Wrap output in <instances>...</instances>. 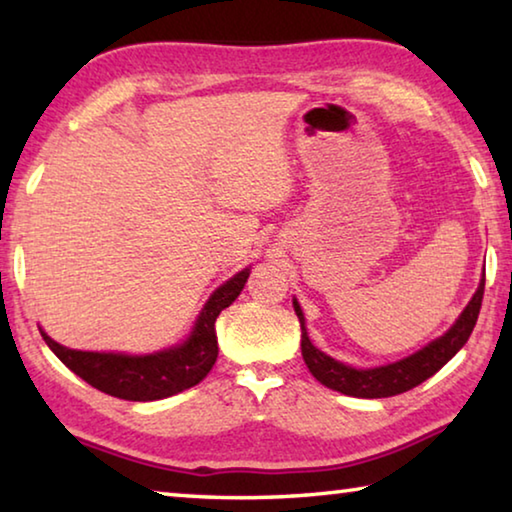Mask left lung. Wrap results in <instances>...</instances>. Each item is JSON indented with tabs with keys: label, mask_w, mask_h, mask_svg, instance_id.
I'll list each match as a JSON object with an SVG mask.
<instances>
[{
	"label": "left lung",
	"mask_w": 512,
	"mask_h": 512,
	"mask_svg": "<svg viewBox=\"0 0 512 512\" xmlns=\"http://www.w3.org/2000/svg\"><path fill=\"white\" fill-rule=\"evenodd\" d=\"M483 287H485V277L481 280L479 289H476L474 298L470 300V305L465 307L461 318L456 320V325L449 329L445 336H440V339L429 343L427 348H422L420 352L411 354V357L388 363V366H381V368H370V370L350 368L345 366V363H339L332 357H327L325 352L316 350L307 336L302 309L298 302L293 300V309H296V314L300 318V327H302V359H305L309 372L320 381V384H325L327 388L339 391L343 395L368 397V400H375V397H391V395L406 393L418 384H422L424 379L436 375V372L463 348L467 339H470L472 329L476 325V318H479V311H481Z\"/></svg>",
	"instance_id": "8db88e82"
}]
</instances>
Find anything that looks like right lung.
<instances>
[{"instance_id": "obj_1", "label": "right lung", "mask_w": 512, "mask_h": 512, "mask_svg": "<svg viewBox=\"0 0 512 512\" xmlns=\"http://www.w3.org/2000/svg\"><path fill=\"white\" fill-rule=\"evenodd\" d=\"M248 275V268H244L212 293L196 320L192 336L178 348L146 354V357H128V354L112 352L69 350L49 339L45 332H42V339L74 375L99 388L101 393L131 402L162 400V397L196 386L212 370L219 357L214 323L221 311L237 300Z\"/></svg>"}]
</instances>
